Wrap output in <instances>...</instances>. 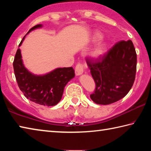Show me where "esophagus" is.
I'll return each instance as SVG.
<instances>
[{
    "mask_svg": "<svg viewBox=\"0 0 151 151\" xmlns=\"http://www.w3.org/2000/svg\"><path fill=\"white\" fill-rule=\"evenodd\" d=\"M83 65L82 64H78L75 68V74L76 76H79L83 73Z\"/></svg>",
    "mask_w": 151,
    "mask_h": 151,
    "instance_id": "esophagus-1",
    "label": "esophagus"
}]
</instances>
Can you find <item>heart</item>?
Masks as SVG:
<instances>
[{
    "mask_svg": "<svg viewBox=\"0 0 151 151\" xmlns=\"http://www.w3.org/2000/svg\"><path fill=\"white\" fill-rule=\"evenodd\" d=\"M103 39V35L99 31H94L93 35V41H98V40ZM107 45L105 42H101L97 45L94 49L90 53V57L93 58H99L103 57L105 54L106 51Z\"/></svg>",
    "mask_w": 151,
    "mask_h": 151,
    "instance_id": "b5f03b06",
    "label": "heart"
}]
</instances>
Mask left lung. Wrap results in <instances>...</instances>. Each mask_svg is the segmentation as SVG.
<instances>
[{
  "label": "left lung",
  "instance_id": "1",
  "mask_svg": "<svg viewBox=\"0 0 151 151\" xmlns=\"http://www.w3.org/2000/svg\"><path fill=\"white\" fill-rule=\"evenodd\" d=\"M96 84L91 99L98 104H112L127 95L133 85L137 53L131 40H121L99 59H86Z\"/></svg>",
  "mask_w": 151,
  "mask_h": 151
}]
</instances>
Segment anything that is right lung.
<instances>
[{
  "instance_id": "1",
  "label": "right lung",
  "mask_w": 151,
  "mask_h": 151,
  "mask_svg": "<svg viewBox=\"0 0 151 151\" xmlns=\"http://www.w3.org/2000/svg\"><path fill=\"white\" fill-rule=\"evenodd\" d=\"M41 27L42 24L36 25L27 35ZM26 35L19 47L21 46ZM13 67L18 85L24 95L33 103L48 106H55L59 103L66 84L75 75L73 67L57 68L45 75H35L24 66L20 48H18L15 55Z\"/></svg>"
}]
</instances>
